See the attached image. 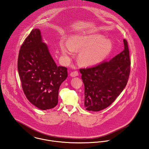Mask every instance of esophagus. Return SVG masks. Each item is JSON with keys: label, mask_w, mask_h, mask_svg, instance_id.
Here are the masks:
<instances>
[{"label": "esophagus", "mask_w": 149, "mask_h": 149, "mask_svg": "<svg viewBox=\"0 0 149 149\" xmlns=\"http://www.w3.org/2000/svg\"><path fill=\"white\" fill-rule=\"evenodd\" d=\"M79 75V72L77 71H72L70 73V76L72 77H77Z\"/></svg>", "instance_id": "esophagus-1"}]
</instances>
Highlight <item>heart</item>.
Listing matches in <instances>:
<instances>
[{
  "mask_svg": "<svg viewBox=\"0 0 149 149\" xmlns=\"http://www.w3.org/2000/svg\"><path fill=\"white\" fill-rule=\"evenodd\" d=\"M60 47L64 55H69L73 50H81L80 61L87 65H94L102 61L113 49V43L102 35L76 36L70 42L61 40Z\"/></svg>",
  "mask_w": 149,
  "mask_h": 149,
  "instance_id": "1",
  "label": "heart"
}]
</instances>
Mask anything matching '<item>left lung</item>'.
I'll list each match as a JSON object with an SVG mask.
<instances>
[{
	"label": "left lung",
	"instance_id": "obj_1",
	"mask_svg": "<svg viewBox=\"0 0 149 149\" xmlns=\"http://www.w3.org/2000/svg\"><path fill=\"white\" fill-rule=\"evenodd\" d=\"M124 49L109 61L92 67L81 68L84 85V107L98 111L111 105L125 87L131 71L127 41L123 40Z\"/></svg>",
	"mask_w": 149,
	"mask_h": 149
}]
</instances>
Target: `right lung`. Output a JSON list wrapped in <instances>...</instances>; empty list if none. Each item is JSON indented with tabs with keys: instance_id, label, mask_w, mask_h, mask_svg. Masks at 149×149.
Listing matches in <instances>:
<instances>
[{
	"instance_id": "add662e5",
	"label": "right lung",
	"mask_w": 149,
	"mask_h": 149,
	"mask_svg": "<svg viewBox=\"0 0 149 149\" xmlns=\"http://www.w3.org/2000/svg\"><path fill=\"white\" fill-rule=\"evenodd\" d=\"M17 67L23 91L32 104L43 110L57 105L58 90L68 77V69L56 65L39 29L32 30L21 45Z\"/></svg>"
}]
</instances>
